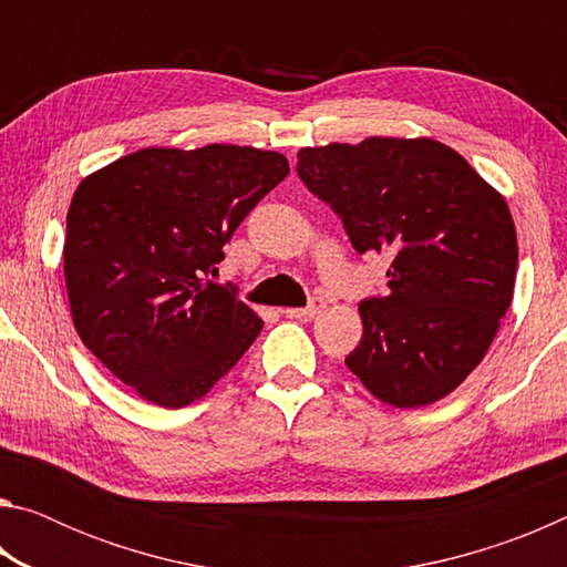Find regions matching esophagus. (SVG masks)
<instances>
[{
  "label": "esophagus",
  "mask_w": 567,
  "mask_h": 567,
  "mask_svg": "<svg viewBox=\"0 0 567 567\" xmlns=\"http://www.w3.org/2000/svg\"><path fill=\"white\" fill-rule=\"evenodd\" d=\"M324 307V300L322 297H312L310 302H307V307H287V310H282L287 318H295V320H307V318H315V315H320Z\"/></svg>",
  "instance_id": "obj_1"
}]
</instances>
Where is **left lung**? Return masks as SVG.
<instances>
[{"mask_svg": "<svg viewBox=\"0 0 567 567\" xmlns=\"http://www.w3.org/2000/svg\"><path fill=\"white\" fill-rule=\"evenodd\" d=\"M297 175L360 255H392L388 292L360 302L362 340L344 364L388 405L450 395L513 300L517 237L503 195L427 137L305 147Z\"/></svg>", "mask_w": 567, "mask_h": 567, "instance_id": "left-lung-1", "label": "left lung"}]
</instances>
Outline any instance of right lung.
Listing matches in <instances>:
<instances>
[{"mask_svg":"<svg viewBox=\"0 0 567 567\" xmlns=\"http://www.w3.org/2000/svg\"><path fill=\"white\" fill-rule=\"evenodd\" d=\"M290 175L280 152L147 147L84 177L64 237L82 342L140 398L177 410L207 395L262 330L209 275L255 205Z\"/></svg>","mask_w":567,"mask_h":567,"instance_id":"obj_1","label":"right lung"}]
</instances>
